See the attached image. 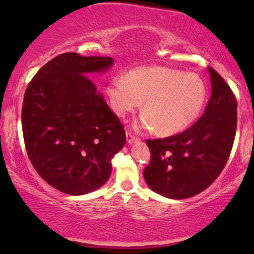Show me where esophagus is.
<instances>
[{"label":"esophagus","mask_w":254,"mask_h":254,"mask_svg":"<svg viewBox=\"0 0 254 254\" xmlns=\"http://www.w3.org/2000/svg\"><path fill=\"white\" fill-rule=\"evenodd\" d=\"M127 143H129V144L132 143L133 141H136V137L133 136L132 133L130 132V131H127Z\"/></svg>","instance_id":"1"}]
</instances>
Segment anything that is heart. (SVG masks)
Masks as SVG:
<instances>
[{"instance_id": "obj_1", "label": "heart", "mask_w": 254, "mask_h": 254, "mask_svg": "<svg viewBox=\"0 0 254 254\" xmlns=\"http://www.w3.org/2000/svg\"><path fill=\"white\" fill-rule=\"evenodd\" d=\"M112 110L125 117L141 106V129L172 136L188 129L202 112L206 98L203 80L164 66H141L127 76H115L107 86Z\"/></svg>"}]
</instances>
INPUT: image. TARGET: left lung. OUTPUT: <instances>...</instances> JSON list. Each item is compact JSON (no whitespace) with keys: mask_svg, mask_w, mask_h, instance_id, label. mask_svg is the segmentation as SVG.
I'll return each instance as SVG.
<instances>
[{"mask_svg":"<svg viewBox=\"0 0 254 254\" xmlns=\"http://www.w3.org/2000/svg\"><path fill=\"white\" fill-rule=\"evenodd\" d=\"M211 97L204 115L183 132L147 139L150 162L143 176L162 196L184 199L211 185L228 161L237 132V99L216 70L209 68Z\"/></svg>","mask_w":254,"mask_h":254,"instance_id":"obj_1","label":"left lung"}]
</instances>
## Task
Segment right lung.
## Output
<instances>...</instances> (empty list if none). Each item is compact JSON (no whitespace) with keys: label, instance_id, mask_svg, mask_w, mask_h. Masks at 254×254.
I'll return each mask as SVG.
<instances>
[{"label":"right lung","instance_id":"right-lung-1","mask_svg":"<svg viewBox=\"0 0 254 254\" xmlns=\"http://www.w3.org/2000/svg\"><path fill=\"white\" fill-rule=\"evenodd\" d=\"M113 58L58 55L26 88L22 133L34 170L52 188L84 194L107 182L111 159L127 142L124 127L89 72L107 70Z\"/></svg>","mask_w":254,"mask_h":254}]
</instances>
